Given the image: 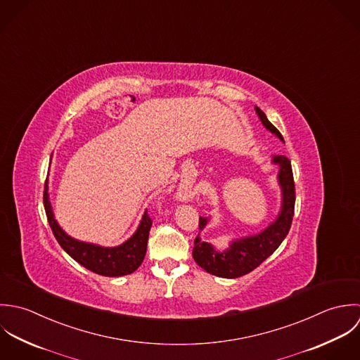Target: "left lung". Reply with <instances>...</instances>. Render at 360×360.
Here are the masks:
<instances>
[{"mask_svg": "<svg viewBox=\"0 0 360 360\" xmlns=\"http://www.w3.org/2000/svg\"><path fill=\"white\" fill-rule=\"evenodd\" d=\"M256 112L263 125L283 142L284 138L280 131L267 120L266 114L256 107ZM274 164L280 165L278 182L283 189V209L277 219L267 226L263 232L236 239L229 245V249L217 252L214 248L203 242L199 235L195 239L193 259L207 273L222 278H238L259 267L269 256H271L289 232L293 212H295V182L292 174V165L285 155H274ZM207 224V218H199V229L202 231Z\"/></svg>", "mask_w": 360, "mask_h": 360, "instance_id": "8db88e82", "label": "left lung"}]
</instances>
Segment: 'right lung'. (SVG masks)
Here are the masks:
<instances>
[{
	"label": "right lung",
	"instance_id": "1",
	"mask_svg": "<svg viewBox=\"0 0 360 360\" xmlns=\"http://www.w3.org/2000/svg\"><path fill=\"white\" fill-rule=\"evenodd\" d=\"M43 202L49 224L56 239L73 260H76L87 270L104 277H120L134 273L142 264L147 249L148 232L153 224V219L148 217L147 212L144 213L138 231L125 243L117 248H101L76 240L61 229L51 210L47 193V181L44 184Z\"/></svg>",
	"mask_w": 360,
	"mask_h": 360
}]
</instances>
